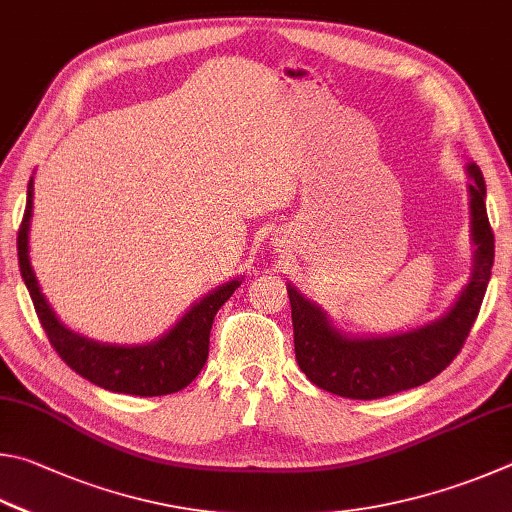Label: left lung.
<instances>
[{
    "label": "left lung",
    "mask_w": 512,
    "mask_h": 512,
    "mask_svg": "<svg viewBox=\"0 0 512 512\" xmlns=\"http://www.w3.org/2000/svg\"><path fill=\"white\" fill-rule=\"evenodd\" d=\"M468 177L472 272L445 315L405 333L360 337L337 328L326 310L288 283L294 353L299 369L312 384L342 398L375 400L420 387L459 355L479 315L495 263V236L486 213V182L477 164H468Z\"/></svg>",
    "instance_id": "1"
}]
</instances>
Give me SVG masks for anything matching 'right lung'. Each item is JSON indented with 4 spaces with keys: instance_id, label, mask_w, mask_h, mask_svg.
I'll return each instance as SVG.
<instances>
[{
    "instance_id": "right-lung-1",
    "label": "right lung",
    "mask_w": 512,
    "mask_h": 512,
    "mask_svg": "<svg viewBox=\"0 0 512 512\" xmlns=\"http://www.w3.org/2000/svg\"><path fill=\"white\" fill-rule=\"evenodd\" d=\"M33 218V177L26 188V209L22 227L17 231V258L20 272L29 290L35 312L47 333L51 346L74 369L96 387L130 393V396L152 398L175 393L191 384L202 371L209 357V335L215 312L227 301L242 279H233L206 292L195 301L173 328L148 344H103L85 335H78L56 317L40 290L29 258V229Z\"/></svg>"
}]
</instances>
